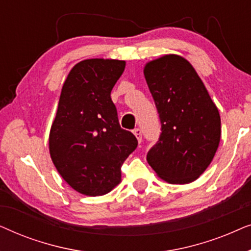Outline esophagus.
<instances>
[{
  "label": "esophagus",
  "mask_w": 251,
  "mask_h": 251,
  "mask_svg": "<svg viewBox=\"0 0 251 251\" xmlns=\"http://www.w3.org/2000/svg\"><path fill=\"white\" fill-rule=\"evenodd\" d=\"M133 135L136 136L137 140H138V143H142V130L139 128H136L133 129Z\"/></svg>",
  "instance_id": "34e87169"
}]
</instances>
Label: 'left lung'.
Here are the masks:
<instances>
[{"instance_id":"left-lung-1","label":"left lung","mask_w":251,"mask_h":251,"mask_svg":"<svg viewBox=\"0 0 251 251\" xmlns=\"http://www.w3.org/2000/svg\"><path fill=\"white\" fill-rule=\"evenodd\" d=\"M161 121V135L147 162L170 184L198 179L221 142V115L194 67L178 54H166L144 67Z\"/></svg>"}]
</instances>
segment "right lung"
Segmentation results:
<instances>
[{"label":"right lung","mask_w":251,"mask_h":251,"mask_svg":"<svg viewBox=\"0 0 251 251\" xmlns=\"http://www.w3.org/2000/svg\"><path fill=\"white\" fill-rule=\"evenodd\" d=\"M125 60L85 59L64 82L49 135L51 160L78 193L98 197L121 181V167L138 142L120 126L111 91Z\"/></svg>","instance_id":"obj_1"}]
</instances>
